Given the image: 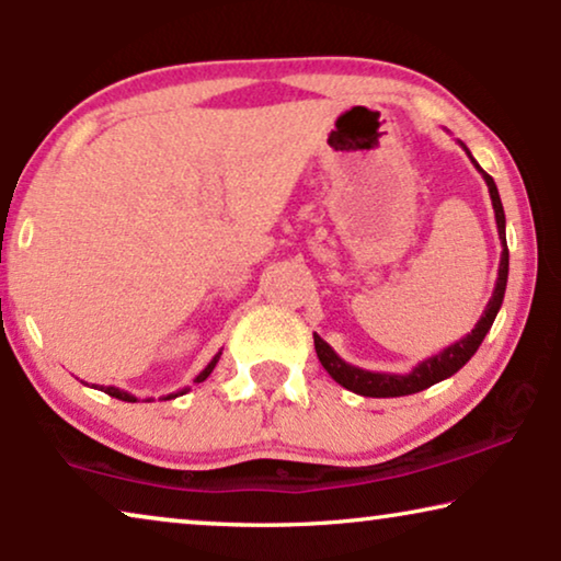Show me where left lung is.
<instances>
[{"instance_id":"left-lung-1","label":"left lung","mask_w":561,"mask_h":561,"mask_svg":"<svg viewBox=\"0 0 561 561\" xmlns=\"http://www.w3.org/2000/svg\"><path fill=\"white\" fill-rule=\"evenodd\" d=\"M465 148V142H459ZM467 156L474 163V168L482 173V179L488 183V191H490V202H493V211H495V225H497V237H501V265H497V280H495V288H493V296H490V301L485 306V311H482V317L474 329L462 340L449 344V347H444L439 355H432L426 357L424 363H419L413 367L411 373L405 375H396V373H373V370H363V367H355L350 363H344V359L336 355V352L329 347V344L321 340L319 334H313V347H317V357L319 363L324 365V370L332 375V378L340 382L342 388L352 390V393L357 396H367V398H398V396H411V393H419V390H426L432 388L434 382L439 380H447L455 375L459 367H465L470 363V357L478 352V347L485 340V334L490 332V327H493V321L497 317V311H501L503 306V296H505V283H508V244H505V211H503V204H501V194H497V186L495 181L490 179V175L482 171L478 165V160L472 158V152L465 148Z\"/></svg>"}]
</instances>
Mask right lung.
Listing matches in <instances>:
<instances>
[{
    "label": "right lung",
    "mask_w": 561,
    "mask_h": 561,
    "mask_svg": "<svg viewBox=\"0 0 561 561\" xmlns=\"http://www.w3.org/2000/svg\"><path fill=\"white\" fill-rule=\"evenodd\" d=\"M219 355H221V352H217V355H214V357H211V363H209V365H206V367H204V370L196 375V378H194V382H204L206 378H209V375H211V370H214V367H217V363H219ZM102 390H104V393H106V396H112V398H119V401H127V403H135V401H137V398H135L133 393H127V390H119V388H114V386H110V388H104V386H102ZM186 390H188V388H183V390H179V393H168V396H163V401H171V398H179V396H183V393H186ZM148 401H152V398H148Z\"/></svg>",
    "instance_id": "1"
}]
</instances>
